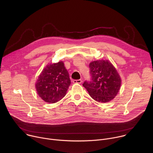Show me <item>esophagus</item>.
<instances>
[{
	"label": "esophagus",
	"mask_w": 153,
	"mask_h": 153,
	"mask_svg": "<svg viewBox=\"0 0 153 153\" xmlns=\"http://www.w3.org/2000/svg\"><path fill=\"white\" fill-rule=\"evenodd\" d=\"M73 82L74 83H81L82 82V80H80V79H79V80H73Z\"/></svg>",
	"instance_id": "34e87169"
}]
</instances>
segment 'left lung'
Segmentation results:
<instances>
[{"mask_svg":"<svg viewBox=\"0 0 153 153\" xmlns=\"http://www.w3.org/2000/svg\"><path fill=\"white\" fill-rule=\"evenodd\" d=\"M91 81L83 86L96 101L106 103L113 100L120 89L122 80L113 65L108 60H99L90 63Z\"/></svg>","mask_w":153,"mask_h":153,"instance_id":"1","label":"left lung"}]
</instances>
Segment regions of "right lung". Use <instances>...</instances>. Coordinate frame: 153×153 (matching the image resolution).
<instances>
[{
	"label": "right lung",
	"mask_w": 153,
	"mask_h": 153,
	"mask_svg": "<svg viewBox=\"0 0 153 153\" xmlns=\"http://www.w3.org/2000/svg\"><path fill=\"white\" fill-rule=\"evenodd\" d=\"M71 84L64 63H50L43 69L35 84L38 96L46 102L53 103L61 100Z\"/></svg>",
	"instance_id": "obj_1"
}]
</instances>
